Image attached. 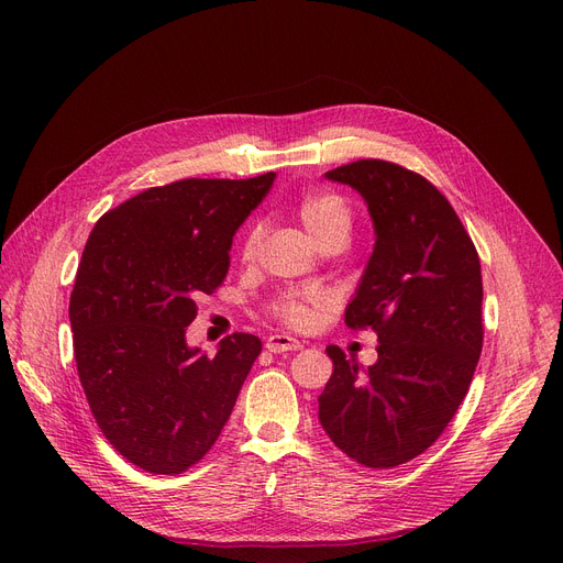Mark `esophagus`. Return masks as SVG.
Returning <instances> with one entry per match:
<instances>
[{
    "mask_svg": "<svg viewBox=\"0 0 563 563\" xmlns=\"http://www.w3.org/2000/svg\"><path fill=\"white\" fill-rule=\"evenodd\" d=\"M265 346L272 353H287V351H301L303 349V344L294 340V336H289V334H272V336H267Z\"/></svg>",
    "mask_w": 563,
    "mask_h": 563,
    "instance_id": "esophagus-1",
    "label": "esophagus"
}]
</instances>
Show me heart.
I'll list each match as a JSON object with an SVG mask.
<instances>
[{"mask_svg": "<svg viewBox=\"0 0 563 563\" xmlns=\"http://www.w3.org/2000/svg\"><path fill=\"white\" fill-rule=\"evenodd\" d=\"M294 212L317 246L330 238H349L351 208L340 195L328 192V190L303 192L296 199ZM257 240H260V231L251 229L242 249L244 257L255 255ZM319 298L321 296L314 291H289L276 298L272 310L278 319H283L289 325H306L312 319V306L319 303Z\"/></svg>", "mask_w": 563, "mask_h": 563, "instance_id": "obj_1", "label": "heart"}]
</instances>
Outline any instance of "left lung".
Wrapping results in <instances>:
<instances>
[{
    "label": "left lung",
    "instance_id": "left-lung-1",
    "mask_svg": "<svg viewBox=\"0 0 563 563\" xmlns=\"http://www.w3.org/2000/svg\"><path fill=\"white\" fill-rule=\"evenodd\" d=\"M362 195L376 231L346 325L378 334L360 368L328 346L334 371L319 396L330 441L357 464L394 468L439 439L482 353V272L453 206L421 174L387 161L325 172Z\"/></svg>",
    "mask_w": 563,
    "mask_h": 563
}]
</instances>
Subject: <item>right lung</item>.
<instances>
[{"label": "right lung", "instance_id": "add662e5", "mask_svg": "<svg viewBox=\"0 0 563 563\" xmlns=\"http://www.w3.org/2000/svg\"><path fill=\"white\" fill-rule=\"evenodd\" d=\"M276 174L185 178L106 212L69 298L79 380L103 437L142 471L174 475L214 445L262 342L235 332L214 355L187 346L197 298L229 274L233 235Z\"/></svg>", "mask_w": 563, "mask_h": 563}]
</instances>
